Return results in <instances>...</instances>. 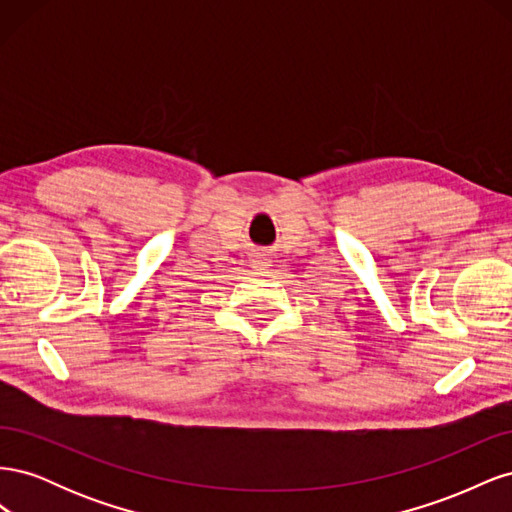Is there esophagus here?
Wrapping results in <instances>:
<instances>
[{"instance_id":"esophagus-1","label":"esophagus","mask_w":512,"mask_h":512,"mask_svg":"<svg viewBox=\"0 0 512 512\" xmlns=\"http://www.w3.org/2000/svg\"><path fill=\"white\" fill-rule=\"evenodd\" d=\"M271 267V260L267 258V254L258 252L254 258H252V269H258V271H265Z\"/></svg>"}]
</instances>
